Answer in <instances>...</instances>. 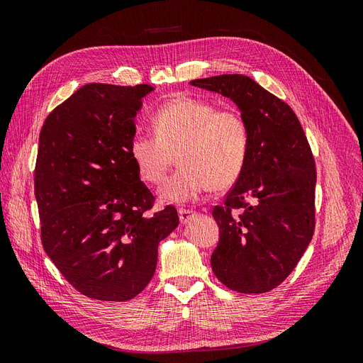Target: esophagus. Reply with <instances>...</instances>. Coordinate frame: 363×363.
<instances>
[{"instance_id":"34e87169","label":"esophagus","mask_w":363,"mask_h":363,"mask_svg":"<svg viewBox=\"0 0 363 363\" xmlns=\"http://www.w3.org/2000/svg\"><path fill=\"white\" fill-rule=\"evenodd\" d=\"M195 215H196V212L192 211V208H183V207L179 208V216H180V221H182L183 224L189 223Z\"/></svg>"}]
</instances>
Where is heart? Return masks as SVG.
Listing matches in <instances>:
<instances>
[{
  "instance_id": "b5f03b06",
  "label": "heart",
  "mask_w": 363,
  "mask_h": 363,
  "mask_svg": "<svg viewBox=\"0 0 363 363\" xmlns=\"http://www.w3.org/2000/svg\"><path fill=\"white\" fill-rule=\"evenodd\" d=\"M151 125L155 136L131 138L130 156L140 179L150 184H159L179 156L182 168L162 184L163 200L188 203L211 188L227 189L247 167L251 130L236 107L179 95L152 113Z\"/></svg>"
}]
</instances>
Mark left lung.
Returning <instances> with one entry per match:
<instances>
[{"mask_svg": "<svg viewBox=\"0 0 363 363\" xmlns=\"http://www.w3.org/2000/svg\"><path fill=\"white\" fill-rule=\"evenodd\" d=\"M191 84L233 100L247 118V167L212 215L219 242L216 279L240 294L269 292L300 262L315 232L316 168L291 106L247 75L224 74Z\"/></svg>", "mask_w": 363, "mask_h": 363, "instance_id": "8db88e82", "label": "left lung"}]
</instances>
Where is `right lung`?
Instances as JSON below:
<instances>
[{"mask_svg":"<svg viewBox=\"0 0 363 363\" xmlns=\"http://www.w3.org/2000/svg\"><path fill=\"white\" fill-rule=\"evenodd\" d=\"M150 84H84L47 116L39 135L35 195L43 250L71 286L127 301L155 276L157 247L179 225L130 156L135 116Z\"/></svg>","mask_w":363,"mask_h":363,"instance_id":"add662e5","label":"right lung"}]
</instances>
